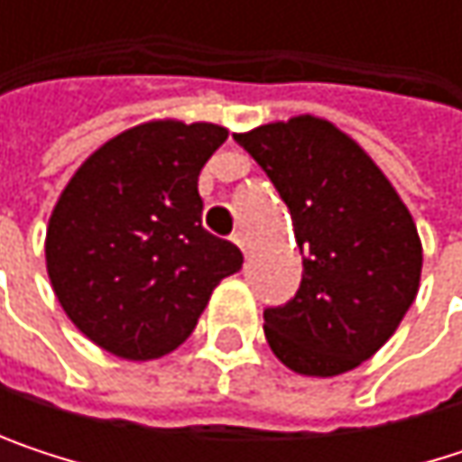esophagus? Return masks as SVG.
Listing matches in <instances>:
<instances>
[{"label":"esophagus","instance_id":"esophagus-1","mask_svg":"<svg viewBox=\"0 0 462 462\" xmlns=\"http://www.w3.org/2000/svg\"><path fill=\"white\" fill-rule=\"evenodd\" d=\"M232 240L237 243V248H240L243 254H248V240H245V235H243V232L240 230L235 232V235H232Z\"/></svg>","mask_w":462,"mask_h":462}]
</instances>
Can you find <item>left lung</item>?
Returning a JSON list of instances; mask_svg holds the SVG:
<instances>
[{"instance_id":"left-lung-1","label":"left lung","mask_w":462,"mask_h":462,"mask_svg":"<svg viewBox=\"0 0 462 462\" xmlns=\"http://www.w3.org/2000/svg\"><path fill=\"white\" fill-rule=\"evenodd\" d=\"M235 141L291 211L302 283L264 310L270 350L297 374L334 377L372 358L415 302L422 243L377 162L334 123L300 115Z\"/></svg>"}]
</instances>
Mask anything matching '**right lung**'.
I'll return each instance as SVG.
<instances>
[{
  "instance_id": "add662e5",
  "label": "right lung",
  "mask_w": 462,
  "mask_h": 462,
  "mask_svg": "<svg viewBox=\"0 0 462 462\" xmlns=\"http://www.w3.org/2000/svg\"><path fill=\"white\" fill-rule=\"evenodd\" d=\"M227 141L214 123L149 120L101 143L47 225L52 291L90 342L128 361L176 350L240 248L203 230L198 176Z\"/></svg>"
}]
</instances>
